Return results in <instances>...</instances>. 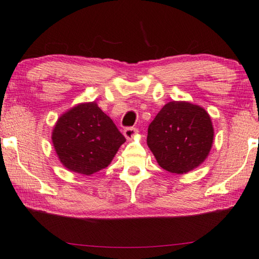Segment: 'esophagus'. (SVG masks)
Masks as SVG:
<instances>
[{"label": "esophagus", "instance_id": "esophagus-1", "mask_svg": "<svg viewBox=\"0 0 259 259\" xmlns=\"http://www.w3.org/2000/svg\"><path fill=\"white\" fill-rule=\"evenodd\" d=\"M137 134H138V130L134 128V127H127V128L123 130V136H125L127 140H132Z\"/></svg>", "mask_w": 259, "mask_h": 259}]
</instances>
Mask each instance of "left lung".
I'll return each mask as SVG.
<instances>
[{"label":"left lung","mask_w":259,"mask_h":259,"mask_svg":"<svg viewBox=\"0 0 259 259\" xmlns=\"http://www.w3.org/2000/svg\"><path fill=\"white\" fill-rule=\"evenodd\" d=\"M213 141L208 112L188 102L164 105L148 126L147 145L160 167L186 174L207 159Z\"/></svg>","instance_id":"left-lung-1"}]
</instances>
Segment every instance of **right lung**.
Returning a JSON list of instances; mask_svg holds the SVG:
<instances>
[{"instance_id": "right-lung-1", "label": "right lung", "mask_w": 259, "mask_h": 259, "mask_svg": "<svg viewBox=\"0 0 259 259\" xmlns=\"http://www.w3.org/2000/svg\"><path fill=\"white\" fill-rule=\"evenodd\" d=\"M51 138L63 166L83 175L106 168L126 141L95 102L78 104L62 114Z\"/></svg>"}]
</instances>
